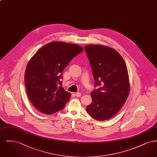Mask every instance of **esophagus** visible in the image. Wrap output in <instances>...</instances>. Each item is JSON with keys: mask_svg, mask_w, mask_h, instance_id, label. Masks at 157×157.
I'll return each mask as SVG.
<instances>
[{"mask_svg": "<svg viewBox=\"0 0 157 157\" xmlns=\"http://www.w3.org/2000/svg\"><path fill=\"white\" fill-rule=\"evenodd\" d=\"M75 95L76 97H80L81 96V92H76L75 94Z\"/></svg>", "mask_w": 157, "mask_h": 157, "instance_id": "1", "label": "esophagus"}]
</instances>
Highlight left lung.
I'll use <instances>...</instances> for the list:
<instances>
[{
  "label": "left lung",
  "mask_w": 157,
  "mask_h": 157,
  "mask_svg": "<svg viewBox=\"0 0 157 157\" xmlns=\"http://www.w3.org/2000/svg\"><path fill=\"white\" fill-rule=\"evenodd\" d=\"M94 78L95 87L91 92L92 102L86 111L98 121L109 120L125 102L129 92L126 63L120 53L102 45L85 46Z\"/></svg>",
  "instance_id": "1"
}]
</instances>
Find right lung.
Wrapping results in <instances>:
<instances>
[{
    "mask_svg": "<svg viewBox=\"0 0 157 157\" xmlns=\"http://www.w3.org/2000/svg\"><path fill=\"white\" fill-rule=\"evenodd\" d=\"M83 51L81 46L52 42L42 46L28 62L25 74L26 92L40 112L51 115L62 109L71 94L62 87V72Z\"/></svg>",
    "mask_w": 157,
    "mask_h": 157,
    "instance_id": "obj_1",
    "label": "right lung"
}]
</instances>
